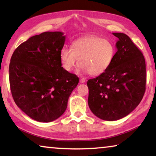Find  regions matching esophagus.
I'll use <instances>...</instances> for the list:
<instances>
[{
  "label": "esophagus",
  "instance_id": "1",
  "mask_svg": "<svg viewBox=\"0 0 156 156\" xmlns=\"http://www.w3.org/2000/svg\"><path fill=\"white\" fill-rule=\"evenodd\" d=\"M85 81H86L85 78H81L80 79V83H85Z\"/></svg>",
  "mask_w": 156,
  "mask_h": 156
}]
</instances>
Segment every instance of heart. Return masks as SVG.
Masks as SVG:
<instances>
[{"label":"heart","instance_id":"heart-1","mask_svg":"<svg viewBox=\"0 0 156 156\" xmlns=\"http://www.w3.org/2000/svg\"><path fill=\"white\" fill-rule=\"evenodd\" d=\"M115 53V46L109 40L88 36L74 41L72 48L65 47L62 49L60 60L63 68L69 72L80 63L83 71L98 76L109 67Z\"/></svg>","mask_w":156,"mask_h":156}]
</instances>
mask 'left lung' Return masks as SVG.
Instances as JSON below:
<instances>
[{
    "mask_svg": "<svg viewBox=\"0 0 156 156\" xmlns=\"http://www.w3.org/2000/svg\"><path fill=\"white\" fill-rule=\"evenodd\" d=\"M118 38L117 51L104 73L90 79L88 105L96 117L115 121L127 116L140 104L146 90V64L142 52L126 34Z\"/></svg>",
    "mask_w": 156,
    "mask_h": 156,
    "instance_id": "obj_1",
    "label": "left lung"
}]
</instances>
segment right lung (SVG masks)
<instances>
[{
    "mask_svg": "<svg viewBox=\"0 0 156 156\" xmlns=\"http://www.w3.org/2000/svg\"><path fill=\"white\" fill-rule=\"evenodd\" d=\"M65 41L62 32H44L30 37L12 54L9 85L16 105L34 120L51 122L67 108L79 78L62 66Z\"/></svg>",
    "mask_w": 156,
    "mask_h": 156,
    "instance_id": "1",
    "label": "right lung"
}]
</instances>
